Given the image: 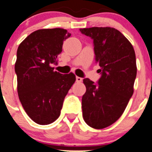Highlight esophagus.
I'll return each mask as SVG.
<instances>
[{"instance_id": "obj_1", "label": "esophagus", "mask_w": 152, "mask_h": 152, "mask_svg": "<svg viewBox=\"0 0 152 152\" xmlns=\"http://www.w3.org/2000/svg\"><path fill=\"white\" fill-rule=\"evenodd\" d=\"M76 82L80 83V82H82V81H83V79L81 78V77H79V76H76Z\"/></svg>"}]
</instances>
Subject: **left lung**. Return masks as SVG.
I'll list each match as a JSON object with an SVG mask.
<instances>
[{
    "instance_id": "1",
    "label": "left lung",
    "mask_w": 152,
    "mask_h": 152,
    "mask_svg": "<svg viewBox=\"0 0 152 152\" xmlns=\"http://www.w3.org/2000/svg\"><path fill=\"white\" fill-rule=\"evenodd\" d=\"M80 31L94 40L102 75L97 83L83 79L87 91L82 97L83 117L91 127L103 129L119 119L134 94L136 55L129 40L114 28L92 27Z\"/></svg>"
}]
</instances>
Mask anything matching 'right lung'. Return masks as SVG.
Masks as SVG:
<instances>
[{
	"mask_svg": "<svg viewBox=\"0 0 152 152\" xmlns=\"http://www.w3.org/2000/svg\"><path fill=\"white\" fill-rule=\"evenodd\" d=\"M71 36L61 28L38 29L29 34L17 50L15 71L21 104L29 118L40 125L55 122L64 99L76 81L73 73L54 71L65 39Z\"/></svg>",
	"mask_w": 152,
	"mask_h": 152,
	"instance_id": "1",
	"label": "right lung"
}]
</instances>
